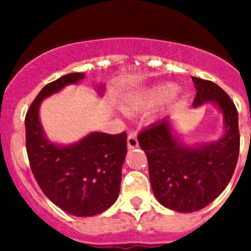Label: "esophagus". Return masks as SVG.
<instances>
[{"instance_id":"obj_1","label":"esophagus","mask_w":251,"mask_h":251,"mask_svg":"<svg viewBox=\"0 0 251 251\" xmlns=\"http://www.w3.org/2000/svg\"><path fill=\"white\" fill-rule=\"evenodd\" d=\"M127 146H128V148H130V149L137 148V147H138L137 137H136V135L133 132H131L130 135H128V137H127Z\"/></svg>"}]
</instances>
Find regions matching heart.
Here are the masks:
<instances>
[{
    "label": "heart",
    "instance_id": "heart-1",
    "mask_svg": "<svg viewBox=\"0 0 251 251\" xmlns=\"http://www.w3.org/2000/svg\"><path fill=\"white\" fill-rule=\"evenodd\" d=\"M175 87L171 83H160L151 87L143 97L136 102V107H151L158 103H161L164 100L174 93Z\"/></svg>",
    "mask_w": 251,
    "mask_h": 251
}]
</instances>
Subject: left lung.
Instances as JSON below:
<instances>
[{"instance_id": "obj_1", "label": "left lung", "mask_w": 251, "mask_h": 251, "mask_svg": "<svg viewBox=\"0 0 251 251\" xmlns=\"http://www.w3.org/2000/svg\"><path fill=\"white\" fill-rule=\"evenodd\" d=\"M192 80L197 90L194 107L212 102L224 114V137L198 147L184 146L174 136L168 119L151 124L137 136L148 159L154 196L161 205L178 212L198 211L215 201L231 181L239 155L234 103L212 81Z\"/></svg>"}]
</instances>
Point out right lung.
I'll use <instances>...</instances> for the list:
<instances>
[{
  "mask_svg": "<svg viewBox=\"0 0 251 251\" xmlns=\"http://www.w3.org/2000/svg\"><path fill=\"white\" fill-rule=\"evenodd\" d=\"M81 78L82 73H72L40 91L25 115V140L30 168L45 196L64 211L86 217L100 214L118 199L127 133L92 132L70 146L47 140L39 120L40 103Z\"/></svg>",
  "mask_w": 251,
  "mask_h": 251,
  "instance_id": "obj_1",
  "label": "right lung"
}]
</instances>
